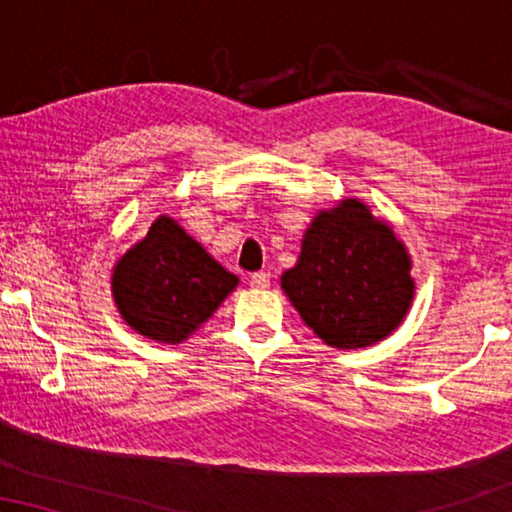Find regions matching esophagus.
<instances>
[{"label":"esophagus","instance_id":"esophagus-1","mask_svg":"<svg viewBox=\"0 0 512 512\" xmlns=\"http://www.w3.org/2000/svg\"><path fill=\"white\" fill-rule=\"evenodd\" d=\"M249 284L254 286V289H268L270 275H268V272H254V275L249 277Z\"/></svg>","mask_w":512,"mask_h":512}]
</instances>
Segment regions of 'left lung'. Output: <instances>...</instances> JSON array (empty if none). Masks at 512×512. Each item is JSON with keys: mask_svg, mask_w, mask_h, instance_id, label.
<instances>
[{"mask_svg": "<svg viewBox=\"0 0 512 512\" xmlns=\"http://www.w3.org/2000/svg\"><path fill=\"white\" fill-rule=\"evenodd\" d=\"M403 240L366 202L342 198L319 209L282 291L314 335L335 349H361L401 326L415 298Z\"/></svg>", "mask_w": 512, "mask_h": 512, "instance_id": "8db88e82", "label": "left lung"}]
</instances>
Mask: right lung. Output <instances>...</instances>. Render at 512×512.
I'll use <instances>...</instances> for the list:
<instances>
[{"mask_svg": "<svg viewBox=\"0 0 512 512\" xmlns=\"http://www.w3.org/2000/svg\"><path fill=\"white\" fill-rule=\"evenodd\" d=\"M237 284L233 272L165 214L111 270V296L125 324L165 345L191 338Z\"/></svg>", "mask_w": 512, "mask_h": 512, "instance_id": "add662e5", "label": "right lung"}]
</instances>
